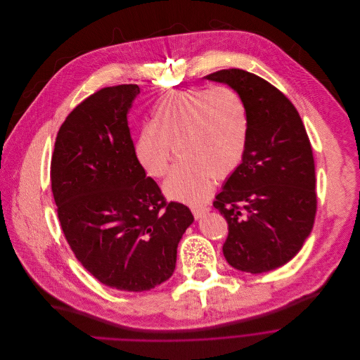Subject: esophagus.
<instances>
[{"label":"esophagus","instance_id":"esophagus-1","mask_svg":"<svg viewBox=\"0 0 360 360\" xmlns=\"http://www.w3.org/2000/svg\"><path fill=\"white\" fill-rule=\"evenodd\" d=\"M191 211H193L194 219H195V220H198V219H201V217H202V215H204L205 212H208V211H210V208H208V207H193V208H191Z\"/></svg>","mask_w":360,"mask_h":360}]
</instances>
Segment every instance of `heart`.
Instances as JSON below:
<instances>
[{
	"label": "heart",
	"mask_w": 360,
	"mask_h": 360,
	"mask_svg": "<svg viewBox=\"0 0 360 360\" xmlns=\"http://www.w3.org/2000/svg\"><path fill=\"white\" fill-rule=\"evenodd\" d=\"M250 140V116L243 99L226 88H193L165 95L150 123L134 141L139 165L155 179L165 177L174 158L183 160L165 183L169 198L198 204L241 166Z\"/></svg>",
	"instance_id": "1"
}]
</instances>
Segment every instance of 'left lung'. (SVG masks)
I'll return each instance as SVG.
<instances>
[{"instance_id": "left-lung-1", "label": "left lung", "mask_w": 360, "mask_h": 360, "mask_svg": "<svg viewBox=\"0 0 360 360\" xmlns=\"http://www.w3.org/2000/svg\"><path fill=\"white\" fill-rule=\"evenodd\" d=\"M204 78L234 89L250 116L244 160L212 202L229 223L224 257L243 272L272 271L300 252L314 227L311 141L291 101L262 78L243 69Z\"/></svg>"}]
</instances>
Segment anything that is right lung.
<instances>
[{
  "label": "right lung",
  "mask_w": 360,
  "mask_h": 360,
  "mask_svg": "<svg viewBox=\"0 0 360 360\" xmlns=\"http://www.w3.org/2000/svg\"><path fill=\"white\" fill-rule=\"evenodd\" d=\"M137 85L103 88L62 123L51 162L58 219L78 261L102 283L141 292L167 281L177 245L194 221L166 202L139 165L127 113Z\"/></svg>",
  "instance_id": "obj_1"
}]
</instances>
